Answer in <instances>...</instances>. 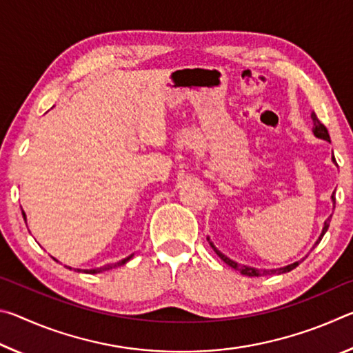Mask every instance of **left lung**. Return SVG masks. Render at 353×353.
<instances>
[{
  "label": "left lung",
  "instance_id": "1",
  "mask_svg": "<svg viewBox=\"0 0 353 353\" xmlns=\"http://www.w3.org/2000/svg\"><path fill=\"white\" fill-rule=\"evenodd\" d=\"M312 119H313V134L318 137V139H322V140H327V141H330V135H328V130H327V128L324 126V124H322L321 121H319V118L316 117V113L313 112L312 113ZM332 160L334 162V157H332ZM332 201H333V208H334V204H336V199H334V193L332 194ZM330 219H332V214L330 216H328L327 219H325V223H324V227H322V232H321V235H319V238H318V241L314 243V246H313V249L318 246V244L321 243V240H322V236L325 235V232H327V229H328V225H330ZM208 240V243H210V246H212V249L214 250V252H216V255L219 256L221 260H223L225 265H229L230 268H234L235 271H240L243 276H248V277H261V276H272V274H285V272H290V271H292L294 270L296 266H299V263L301 261H294V263H291V265H288V266H283V268H277V270H256V268H250V266H246V265H240V263H236V261H234V260H230L229 256H225L223 252H221V250H218L216 248H214V244L210 241V238H207ZM312 249V250H313Z\"/></svg>",
  "mask_w": 353,
  "mask_h": 353
}]
</instances>
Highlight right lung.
<instances>
[{"instance_id":"obj_1","label":"right lung","mask_w":353,"mask_h":353,"mask_svg":"<svg viewBox=\"0 0 353 353\" xmlns=\"http://www.w3.org/2000/svg\"><path fill=\"white\" fill-rule=\"evenodd\" d=\"M21 213H23V218H25V221H26V214H25V212L21 210ZM134 255V254H132ZM132 255H129V256H126V259H123V260H119V261H117V263H109V265H104V266H101V268H97V270H76L77 272H85V274H98V272H104V271H110V270H113V268H118V266H121V265H124V263H128L130 259H132ZM56 260V259H54ZM57 261V260H56ZM68 268V266H67ZM68 270H71V268H68Z\"/></svg>"}]
</instances>
